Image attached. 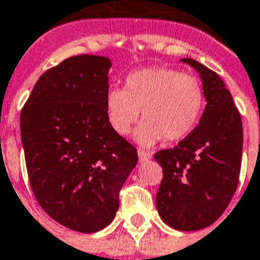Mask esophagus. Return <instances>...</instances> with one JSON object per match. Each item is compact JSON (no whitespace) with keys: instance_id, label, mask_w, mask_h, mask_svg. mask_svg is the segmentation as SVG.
Returning a JSON list of instances; mask_svg holds the SVG:
<instances>
[{"instance_id":"esophagus-1","label":"esophagus","mask_w":260,"mask_h":260,"mask_svg":"<svg viewBox=\"0 0 260 260\" xmlns=\"http://www.w3.org/2000/svg\"><path fill=\"white\" fill-rule=\"evenodd\" d=\"M151 158H152V153L143 151V149H138V159H140V162H148Z\"/></svg>"}]
</instances>
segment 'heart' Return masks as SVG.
I'll return each mask as SVG.
<instances>
[{
  "label": "heart",
  "instance_id": "b5f03b06",
  "mask_svg": "<svg viewBox=\"0 0 260 260\" xmlns=\"http://www.w3.org/2000/svg\"><path fill=\"white\" fill-rule=\"evenodd\" d=\"M204 88L192 75L170 68H147L127 76L124 88H112L105 96L108 122L120 136L138 122L136 140L152 145L159 140L177 141L187 137L200 120Z\"/></svg>",
  "mask_w": 260,
  "mask_h": 260
}]
</instances>
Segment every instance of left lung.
<instances>
[{"instance_id": "left-lung-1", "label": "left lung", "mask_w": 260, "mask_h": 260, "mask_svg": "<svg viewBox=\"0 0 260 260\" xmlns=\"http://www.w3.org/2000/svg\"><path fill=\"white\" fill-rule=\"evenodd\" d=\"M206 107L198 126L179 144L153 159L164 169L156 194L162 220L176 230L194 231L215 223L227 209L238 185L242 156V122L220 76L200 62Z\"/></svg>"}]
</instances>
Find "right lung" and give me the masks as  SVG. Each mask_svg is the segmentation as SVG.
Listing matches in <instances>:
<instances>
[{
    "instance_id": "1",
    "label": "right lung",
    "mask_w": 260,
    "mask_h": 260,
    "mask_svg": "<svg viewBox=\"0 0 260 260\" xmlns=\"http://www.w3.org/2000/svg\"><path fill=\"white\" fill-rule=\"evenodd\" d=\"M111 60L76 55L40 76L20 112L30 187L39 205L79 233L107 227L137 149L108 122Z\"/></svg>"
}]
</instances>
